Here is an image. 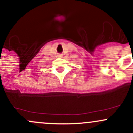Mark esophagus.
Here are the masks:
<instances>
[{"label":"esophagus","instance_id":"esophagus-1","mask_svg":"<svg viewBox=\"0 0 133 133\" xmlns=\"http://www.w3.org/2000/svg\"><path fill=\"white\" fill-rule=\"evenodd\" d=\"M58 57H62V55H58Z\"/></svg>","mask_w":133,"mask_h":133}]
</instances>
